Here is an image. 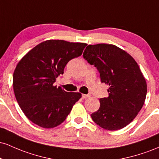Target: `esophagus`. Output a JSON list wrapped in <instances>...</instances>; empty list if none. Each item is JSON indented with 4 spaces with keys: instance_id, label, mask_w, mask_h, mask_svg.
Masks as SVG:
<instances>
[{
    "instance_id": "34e87169",
    "label": "esophagus",
    "mask_w": 159,
    "mask_h": 159,
    "mask_svg": "<svg viewBox=\"0 0 159 159\" xmlns=\"http://www.w3.org/2000/svg\"><path fill=\"white\" fill-rule=\"evenodd\" d=\"M89 97H90V95H86V94L82 95V98H87Z\"/></svg>"
}]
</instances>
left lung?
I'll return each mask as SVG.
<instances>
[{"mask_svg": "<svg viewBox=\"0 0 159 159\" xmlns=\"http://www.w3.org/2000/svg\"><path fill=\"white\" fill-rule=\"evenodd\" d=\"M83 57L98 69L102 83L109 86L108 97L100 98L99 108L91 114L93 120L106 130L125 127L136 117L147 96V82L139 66L114 45H89Z\"/></svg>", "mask_w": 159, "mask_h": 159, "instance_id": "8db88e82", "label": "left lung"}]
</instances>
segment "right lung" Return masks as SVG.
Returning a JSON list of instances; mask_svg holds the SVG:
<instances>
[{
    "instance_id": "1",
    "label": "right lung",
    "mask_w": 159,
    "mask_h": 159,
    "mask_svg": "<svg viewBox=\"0 0 159 159\" xmlns=\"http://www.w3.org/2000/svg\"><path fill=\"white\" fill-rule=\"evenodd\" d=\"M87 44L50 39L39 43L21 58L13 73L16 98L34 124L52 129L66 120L80 93L54 86L69 61L81 56Z\"/></svg>"
}]
</instances>
